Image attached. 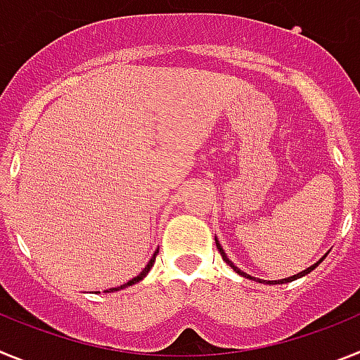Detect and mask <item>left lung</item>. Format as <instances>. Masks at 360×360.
<instances>
[{
	"instance_id": "left-lung-1",
	"label": "left lung",
	"mask_w": 360,
	"mask_h": 360,
	"mask_svg": "<svg viewBox=\"0 0 360 360\" xmlns=\"http://www.w3.org/2000/svg\"><path fill=\"white\" fill-rule=\"evenodd\" d=\"M216 247H218L219 254H221V257H224V262H225V263H227V265H229V266H231V269H232V270H234V272H236V274L243 276V278H247V279H252V281H259V283H269V285H283V283H290V281H294V279H299V278H303V276L310 274L311 270L316 269V266H317V265H319V263H321V262H323L324 257H326V254H328V252H326V254H324V256H323V257H321L319 262H317V263H314V265H311V266H308V269H307V270H303V272H297V274H295V276H290V278H285V279H278V281H266V279H256V278H252V276H249V274H245L243 270H240V269H238V266H236V265H234V263H232V262H231V259H229V256H227V254H225L224 247H221V245H219V241H218V240H216Z\"/></svg>"
}]
</instances>
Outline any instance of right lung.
Instances as JSON below:
<instances>
[{
    "mask_svg": "<svg viewBox=\"0 0 360 360\" xmlns=\"http://www.w3.org/2000/svg\"><path fill=\"white\" fill-rule=\"evenodd\" d=\"M157 254H158V250H155V254H153V256H151V259H149V262H148V265L144 266V270H142L141 274L136 276V278L129 279L128 283H124V285H120V287H117V288H110V290H106V292H117V290H122V288H126V287H131V285H135V283L142 281V279H144L146 276L149 274V270H151V266L155 265V257H157Z\"/></svg>",
    "mask_w": 360,
    "mask_h": 360,
    "instance_id": "add662e5",
    "label": "right lung"
}]
</instances>
